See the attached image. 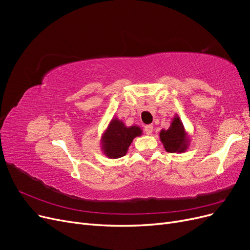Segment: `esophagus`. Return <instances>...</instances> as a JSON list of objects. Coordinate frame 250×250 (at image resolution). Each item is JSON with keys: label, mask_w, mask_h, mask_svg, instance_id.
<instances>
[{"label": "esophagus", "mask_w": 250, "mask_h": 250, "mask_svg": "<svg viewBox=\"0 0 250 250\" xmlns=\"http://www.w3.org/2000/svg\"><path fill=\"white\" fill-rule=\"evenodd\" d=\"M144 128H145V132H146L147 134H151V133H152V131H153V126L150 125V124H149V125H146Z\"/></svg>", "instance_id": "obj_1"}]
</instances>
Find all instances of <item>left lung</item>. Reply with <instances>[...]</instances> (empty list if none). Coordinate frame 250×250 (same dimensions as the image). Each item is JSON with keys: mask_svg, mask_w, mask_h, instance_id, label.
I'll use <instances>...</instances> for the list:
<instances>
[{"mask_svg": "<svg viewBox=\"0 0 250 250\" xmlns=\"http://www.w3.org/2000/svg\"><path fill=\"white\" fill-rule=\"evenodd\" d=\"M160 139L167 152L183 153L190 146V138L180 118L175 115L168 129H162Z\"/></svg>", "mask_w": 250, "mask_h": 250, "instance_id": "1", "label": "left lung"}]
</instances>
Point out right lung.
Listing matches in <instances>:
<instances>
[{"label":"right lung","instance_id":"1","mask_svg":"<svg viewBox=\"0 0 250 250\" xmlns=\"http://www.w3.org/2000/svg\"><path fill=\"white\" fill-rule=\"evenodd\" d=\"M143 130L138 125L127 127L123 121L112 118L107 128L102 133L101 149L108 158H119L124 156L133 139L142 135Z\"/></svg>","mask_w":250,"mask_h":250}]
</instances>
